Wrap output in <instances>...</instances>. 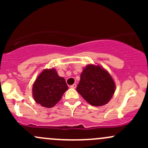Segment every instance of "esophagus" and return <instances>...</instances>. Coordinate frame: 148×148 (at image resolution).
Instances as JSON below:
<instances>
[{
    "mask_svg": "<svg viewBox=\"0 0 148 148\" xmlns=\"http://www.w3.org/2000/svg\"><path fill=\"white\" fill-rule=\"evenodd\" d=\"M70 87L73 88V89H75V88L77 87V84H74L71 85V86H70Z\"/></svg>",
    "mask_w": 148,
    "mask_h": 148,
    "instance_id": "34e87169",
    "label": "esophagus"
}]
</instances>
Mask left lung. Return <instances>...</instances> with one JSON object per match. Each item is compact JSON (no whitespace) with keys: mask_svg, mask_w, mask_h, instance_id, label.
Instances as JSON below:
<instances>
[{"mask_svg":"<svg viewBox=\"0 0 148 148\" xmlns=\"http://www.w3.org/2000/svg\"><path fill=\"white\" fill-rule=\"evenodd\" d=\"M115 84L109 72L99 65L89 64L83 69L77 90L89 104H107L115 92Z\"/></svg>","mask_w":148,"mask_h":148,"instance_id":"obj_1","label":"left lung"}]
</instances>
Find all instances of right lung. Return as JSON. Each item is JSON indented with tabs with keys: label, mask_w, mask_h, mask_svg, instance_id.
I'll return each mask as SVG.
<instances>
[{
	"label": "right lung",
	"mask_w": 148,
	"mask_h": 148,
	"mask_svg": "<svg viewBox=\"0 0 148 148\" xmlns=\"http://www.w3.org/2000/svg\"><path fill=\"white\" fill-rule=\"evenodd\" d=\"M68 89L63 77L58 75L55 69H44L33 85V97L37 104L51 108L59 102Z\"/></svg>",
	"instance_id": "1"
}]
</instances>
